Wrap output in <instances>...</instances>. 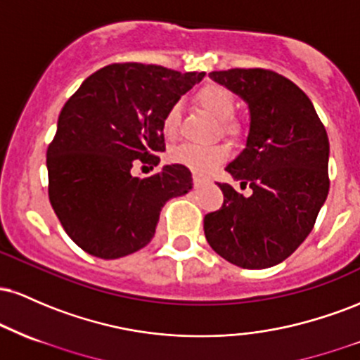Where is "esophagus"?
Listing matches in <instances>:
<instances>
[{
	"mask_svg": "<svg viewBox=\"0 0 360 360\" xmlns=\"http://www.w3.org/2000/svg\"><path fill=\"white\" fill-rule=\"evenodd\" d=\"M193 183H194V188H201V186L208 184L210 181L208 179H203V177H200V176H194L193 177Z\"/></svg>",
	"mask_w": 360,
	"mask_h": 360,
	"instance_id": "1",
	"label": "esophagus"
}]
</instances>
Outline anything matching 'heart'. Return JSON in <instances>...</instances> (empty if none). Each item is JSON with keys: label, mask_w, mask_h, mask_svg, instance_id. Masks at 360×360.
<instances>
[{"label": "heart", "mask_w": 360, "mask_h": 360, "mask_svg": "<svg viewBox=\"0 0 360 360\" xmlns=\"http://www.w3.org/2000/svg\"><path fill=\"white\" fill-rule=\"evenodd\" d=\"M196 101L205 111H208L214 120L220 122L221 131L225 134H235L237 125L230 122V117L233 115L235 100L230 89H226L221 84H205L203 88L198 89ZM181 125V106L174 103L169 106L166 115L162 117V134L164 137L172 140L179 134ZM172 162L181 164V166L191 169L196 174H210L214 167L220 166L229 157V150L225 146L214 143V146H194V143H184L172 148L171 154Z\"/></svg>", "instance_id": "b5f03b06"}]
</instances>
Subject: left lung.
Listing matches in <instances>:
<instances>
[{"instance_id": "1", "label": "left lung", "mask_w": 360, "mask_h": 360, "mask_svg": "<svg viewBox=\"0 0 360 360\" xmlns=\"http://www.w3.org/2000/svg\"><path fill=\"white\" fill-rule=\"evenodd\" d=\"M210 77L249 106L245 148L225 171L252 194L218 184L225 200L205 217L206 240L235 266L266 269L313 230L330 188L328 135L307 94L278 72L230 69Z\"/></svg>"}]
</instances>
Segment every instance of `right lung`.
<instances>
[{"mask_svg": "<svg viewBox=\"0 0 360 360\" xmlns=\"http://www.w3.org/2000/svg\"><path fill=\"white\" fill-rule=\"evenodd\" d=\"M205 72L162 65L111 64L69 98L47 148L49 200L65 233L100 259L146 247L162 206L193 188L188 167L164 166L135 177V164H159L166 150L162 117Z\"/></svg>", "mask_w": 360, "mask_h": 360, "instance_id": "1", "label": "right lung"}]
</instances>
